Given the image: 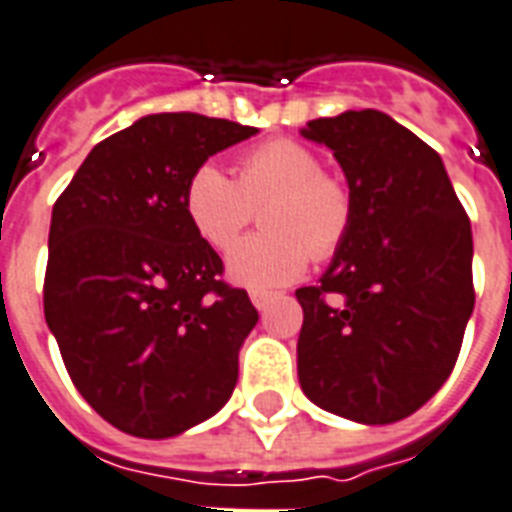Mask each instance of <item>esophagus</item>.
Wrapping results in <instances>:
<instances>
[{"label":"esophagus","mask_w":512,"mask_h":512,"mask_svg":"<svg viewBox=\"0 0 512 512\" xmlns=\"http://www.w3.org/2000/svg\"><path fill=\"white\" fill-rule=\"evenodd\" d=\"M272 300H275V294L272 292H259V289H256V292H251V302L256 305V311H267Z\"/></svg>","instance_id":"34e87169"}]
</instances>
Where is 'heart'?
Instances as JSON below:
<instances>
[{"mask_svg":"<svg viewBox=\"0 0 512 512\" xmlns=\"http://www.w3.org/2000/svg\"><path fill=\"white\" fill-rule=\"evenodd\" d=\"M182 204L190 229L215 251L230 248L255 207L265 208L262 225L268 231L233 244L226 259L231 281L251 289L297 281L311 256L330 259L349 237L354 220L346 182L322 171V158L292 138L248 149L237 160L234 179L204 163L190 174Z\"/></svg>","mask_w":512,"mask_h":512,"instance_id":"1","label":"heart"}]
</instances>
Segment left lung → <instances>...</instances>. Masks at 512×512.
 Listing matches in <instances>:
<instances>
[{"mask_svg": "<svg viewBox=\"0 0 512 512\" xmlns=\"http://www.w3.org/2000/svg\"><path fill=\"white\" fill-rule=\"evenodd\" d=\"M354 199L349 237L297 289L302 393L365 425L404 420L447 382L475 308L472 226L445 163L374 108L311 119Z\"/></svg>", "mask_w": 512, "mask_h": 512, "instance_id": "left-lung-1", "label": "left lung"}]
</instances>
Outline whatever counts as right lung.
<instances>
[{
  "mask_svg": "<svg viewBox=\"0 0 512 512\" xmlns=\"http://www.w3.org/2000/svg\"><path fill=\"white\" fill-rule=\"evenodd\" d=\"M259 130L190 111L149 114L92 149L51 212L48 330L76 390L108 423L169 439L234 393L259 313L185 215V185Z\"/></svg>",
  "mask_w": 512,
  "mask_h": 512,
  "instance_id": "add662e5",
  "label": "right lung"
}]
</instances>
